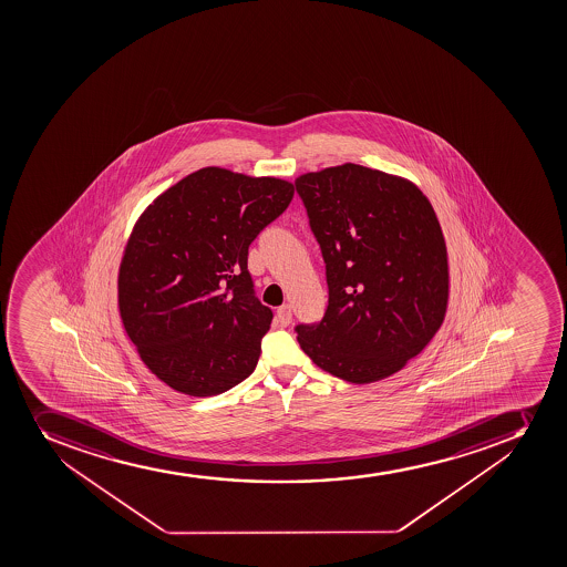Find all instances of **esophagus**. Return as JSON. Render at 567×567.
Wrapping results in <instances>:
<instances>
[{"label":"esophagus","instance_id":"obj_1","mask_svg":"<svg viewBox=\"0 0 567 567\" xmlns=\"http://www.w3.org/2000/svg\"><path fill=\"white\" fill-rule=\"evenodd\" d=\"M277 321L282 327H288L292 323V307L290 305H282V307L277 309Z\"/></svg>","mask_w":567,"mask_h":567}]
</instances>
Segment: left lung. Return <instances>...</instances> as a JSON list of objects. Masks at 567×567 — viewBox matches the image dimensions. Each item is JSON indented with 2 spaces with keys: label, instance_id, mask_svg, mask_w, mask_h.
I'll list each match as a JSON object with an SVG mask.
<instances>
[{
  "label": "left lung",
  "instance_id": "1",
  "mask_svg": "<svg viewBox=\"0 0 567 567\" xmlns=\"http://www.w3.org/2000/svg\"><path fill=\"white\" fill-rule=\"evenodd\" d=\"M326 262L329 305L296 326L316 365L365 384L401 370L442 326L447 249L436 214L409 181L359 164L296 179Z\"/></svg>",
  "mask_w": 567,
  "mask_h": 567
}]
</instances>
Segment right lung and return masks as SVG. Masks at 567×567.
<instances>
[{
	"instance_id": "right-lung-1",
	"label": "right lung",
	"mask_w": 567,
	"mask_h": 567,
	"mask_svg": "<svg viewBox=\"0 0 567 567\" xmlns=\"http://www.w3.org/2000/svg\"><path fill=\"white\" fill-rule=\"evenodd\" d=\"M293 185L197 169L136 221L118 277L120 315L144 364L194 398L251 375L274 312L255 296L251 241L292 202Z\"/></svg>"
}]
</instances>
